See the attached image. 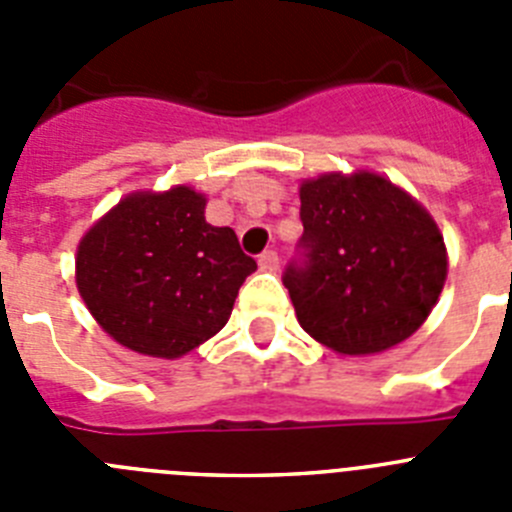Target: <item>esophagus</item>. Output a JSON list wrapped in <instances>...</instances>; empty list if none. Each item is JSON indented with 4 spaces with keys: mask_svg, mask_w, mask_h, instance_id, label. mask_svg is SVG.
<instances>
[{
    "mask_svg": "<svg viewBox=\"0 0 512 512\" xmlns=\"http://www.w3.org/2000/svg\"><path fill=\"white\" fill-rule=\"evenodd\" d=\"M259 266L264 271H277L279 269V253L274 251V248H269V251H264L259 256Z\"/></svg>",
    "mask_w": 512,
    "mask_h": 512,
    "instance_id": "34e87169",
    "label": "esophagus"
}]
</instances>
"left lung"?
Masks as SVG:
<instances>
[{
  "mask_svg": "<svg viewBox=\"0 0 512 512\" xmlns=\"http://www.w3.org/2000/svg\"><path fill=\"white\" fill-rule=\"evenodd\" d=\"M300 202L302 259L282 279L305 333L343 356L413 336L449 271L428 210L372 171L305 179Z\"/></svg>",
  "mask_w": 512,
  "mask_h": 512,
  "instance_id": "left-lung-1",
  "label": "left lung"
}]
</instances>
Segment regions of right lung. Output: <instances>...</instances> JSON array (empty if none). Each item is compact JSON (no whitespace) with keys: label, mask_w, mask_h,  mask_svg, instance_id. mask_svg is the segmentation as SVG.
Instances as JSON below:
<instances>
[{"label":"right lung","mask_w":512,"mask_h":512,"mask_svg":"<svg viewBox=\"0 0 512 512\" xmlns=\"http://www.w3.org/2000/svg\"><path fill=\"white\" fill-rule=\"evenodd\" d=\"M192 187L133 192L87 230L76 287L104 333L130 351L179 359L228 323L256 261L233 228L205 220Z\"/></svg>","instance_id":"1"}]
</instances>
